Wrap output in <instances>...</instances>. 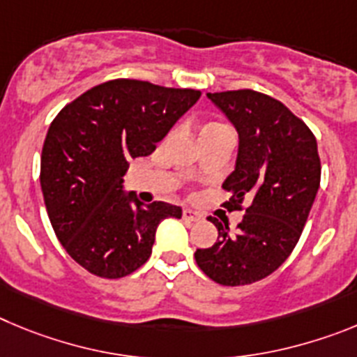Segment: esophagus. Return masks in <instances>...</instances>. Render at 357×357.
<instances>
[{
  "instance_id": "esophagus-1",
  "label": "esophagus",
  "mask_w": 357,
  "mask_h": 357,
  "mask_svg": "<svg viewBox=\"0 0 357 357\" xmlns=\"http://www.w3.org/2000/svg\"><path fill=\"white\" fill-rule=\"evenodd\" d=\"M183 218L188 220V222H197V220H201V213L190 210V208H185V210H183Z\"/></svg>"
}]
</instances>
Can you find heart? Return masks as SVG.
Listing matches in <instances>:
<instances>
[{"instance_id": "obj_1", "label": "heart", "mask_w": 357, "mask_h": 357, "mask_svg": "<svg viewBox=\"0 0 357 357\" xmlns=\"http://www.w3.org/2000/svg\"><path fill=\"white\" fill-rule=\"evenodd\" d=\"M217 130H227V128L218 123H208L201 128V135H206L210 133V131H217Z\"/></svg>"}]
</instances>
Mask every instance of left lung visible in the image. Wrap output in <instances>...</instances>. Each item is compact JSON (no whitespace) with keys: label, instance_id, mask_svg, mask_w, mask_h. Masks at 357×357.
I'll return each mask as SVG.
<instances>
[{"label":"left lung","instance_id":"1","mask_svg":"<svg viewBox=\"0 0 357 357\" xmlns=\"http://www.w3.org/2000/svg\"><path fill=\"white\" fill-rule=\"evenodd\" d=\"M238 133L234 171L222 183L227 210H242L238 231L208 220L218 238L195 250L199 268L224 287L250 284L278 271L297 245L320 186L317 139L281 101L256 91L208 92Z\"/></svg>","mask_w":357,"mask_h":357}]
</instances>
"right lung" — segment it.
<instances>
[{"instance_id":"add662e5","label":"right lung","mask_w":357,"mask_h":357,"mask_svg":"<svg viewBox=\"0 0 357 357\" xmlns=\"http://www.w3.org/2000/svg\"><path fill=\"white\" fill-rule=\"evenodd\" d=\"M201 92L140 79L92 86L60 110L40 156V186L56 238L76 263L117 279L149 259L156 227L181 208L124 192L131 158L149 156Z\"/></svg>"}]
</instances>
